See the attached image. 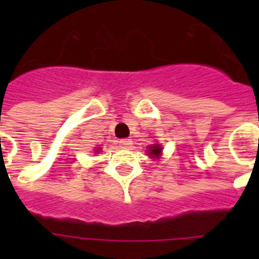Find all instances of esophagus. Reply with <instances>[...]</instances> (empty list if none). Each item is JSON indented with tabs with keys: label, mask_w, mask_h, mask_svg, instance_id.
Listing matches in <instances>:
<instances>
[{
	"label": "esophagus",
	"mask_w": 259,
	"mask_h": 259,
	"mask_svg": "<svg viewBox=\"0 0 259 259\" xmlns=\"http://www.w3.org/2000/svg\"><path fill=\"white\" fill-rule=\"evenodd\" d=\"M119 145H121L122 148H129V146L132 145V141H130V140H119Z\"/></svg>",
	"instance_id": "1"
}]
</instances>
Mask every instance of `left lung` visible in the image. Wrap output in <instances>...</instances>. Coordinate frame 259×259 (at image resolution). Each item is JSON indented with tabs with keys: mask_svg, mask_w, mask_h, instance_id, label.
<instances>
[{
	"mask_svg": "<svg viewBox=\"0 0 259 259\" xmlns=\"http://www.w3.org/2000/svg\"><path fill=\"white\" fill-rule=\"evenodd\" d=\"M161 146L158 145V144H153L152 146H149V150H148V154H149L150 157L153 158H158L160 156H161Z\"/></svg>",
	"mask_w": 259,
	"mask_h": 259,
	"instance_id": "obj_1",
	"label": "left lung"
}]
</instances>
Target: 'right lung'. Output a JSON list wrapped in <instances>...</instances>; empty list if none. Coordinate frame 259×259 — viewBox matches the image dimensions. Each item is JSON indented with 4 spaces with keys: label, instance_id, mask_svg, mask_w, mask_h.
Returning a JSON list of instances; mask_svg holds the SVG:
<instances>
[{
    "label": "right lung",
    "instance_id": "right-lung-1",
    "mask_svg": "<svg viewBox=\"0 0 259 259\" xmlns=\"http://www.w3.org/2000/svg\"><path fill=\"white\" fill-rule=\"evenodd\" d=\"M97 152H98V150H97Z\"/></svg>",
    "mask_w": 259,
    "mask_h": 259
}]
</instances>
